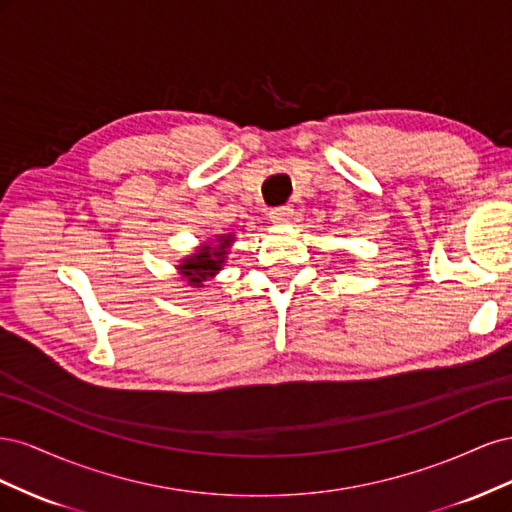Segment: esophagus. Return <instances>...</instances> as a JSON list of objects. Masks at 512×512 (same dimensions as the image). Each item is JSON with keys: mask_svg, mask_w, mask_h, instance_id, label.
Instances as JSON below:
<instances>
[{"mask_svg": "<svg viewBox=\"0 0 512 512\" xmlns=\"http://www.w3.org/2000/svg\"><path fill=\"white\" fill-rule=\"evenodd\" d=\"M292 215H294V209L290 205H282L269 211V220L273 224H288L292 220Z\"/></svg>", "mask_w": 512, "mask_h": 512, "instance_id": "esophagus-1", "label": "esophagus"}]
</instances>
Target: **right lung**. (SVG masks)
<instances>
[{
    "instance_id": "right-lung-1",
    "label": "right lung",
    "mask_w": 512,
    "mask_h": 512,
    "mask_svg": "<svg viewBox=\"0 0 512 512\" xmlns=\"http://www.w3.org/2000/svg\"><path fill=\"white\" fill-rule=\"evenodd\" d=\"M230 241H232V237H222V239H218V245L215 247L205 245L203 250H198V254L185 258L183 265H179L181 275L188 277V282L192 286H200V282H205L207 277L220 271L222 262L226 258V247Z\"/></svg>"
}]
</instances>
